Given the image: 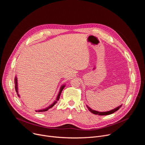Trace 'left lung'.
Here are the masks:
<instances>
[{"mask_svg":"<svg viewBox=\"0 0 145 145\" xmlns=\"http://www.w3.org/2000/svg\"><path fill=\"white\" fill-rule=\"evenodd\" d=\"M121 107V105L119 106L118 107L114 109V110H112L110 111H107V112H98V111H95V110H92L91 108H90L88 106H87V107L88 108V109L93 114H96V115H110L111 114H113L114 112H115V111H118L120 107Z\"/></svg>","mask_w":145,"mask_h":145,"instance_id":"left-lung-1","label":"left lung"}]
</instances>
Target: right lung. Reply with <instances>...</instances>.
I'll return each mask as SVG.
<instances>
[{
  "label": "right lung",
  "instance_id": "add662e5",
  "mask_svg": "<svg viewBox=\"0 0 145 145\" xmlns=\"http://www.w3.org/2000/svg\"><path fill=\"white\" fill-rule=\"evenodd\" d=\"M15 81H14V83H15V91H16V93H17V94H18V96H19V95H18V88H17V79H16V77H15V80H14ZM64 87H65V86H62L61 87V89H60V91H59V93H58V96H57V100H56L53 104L52 105H50L49 107H48V108H45V109H44V110H39V111H38V112H45V111H48L49 109H50V108H51L52 107H53L56 103H57V101H58L59 99V97H60V95H61V92H62V91H63V89L64 88Z\"/></svg>",
  "mask_w": 145,
  "mask_h": 145
}]
</instances>
